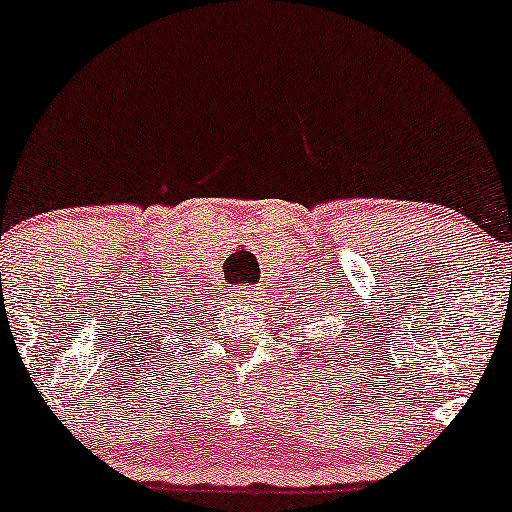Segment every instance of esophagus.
Listing matches in <instances>:
<instances>
[{"label":"esophagus","instance_id":"1","mask_svg":"<svg viewBox=\"0 0 512 512\" xmlns=\"http://www.w3.org/2000/svg\"><path fill=\"white\" fill-rule=\"evenodd\" d=\"M234 293H236V298H239L241 302H251V300H256V288H254V285H249V283L236 285Z\"/></svg>","mask_w":512,"mask_h":512}]
</instances>
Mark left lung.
<instances>
[{
  "label": "left lung",
  "mask_w": 512,
  "mask_h": 512,
  "mask_svg": "<svg viewBox=\"0 0 512 512\" xmlns=\"http://www.w3.org/2000/svg\"><path fill=\"white\" fill-rule=\"evenodd\" d=\"M317 298H320V295H317ZM320 302L322 300H305V307H302V312H317V310L322 312ZM324 310H327V307H324ZM342 315H344V312H342Z\"/></svg>",
  "instance_id": "1"
}]
</instances>
